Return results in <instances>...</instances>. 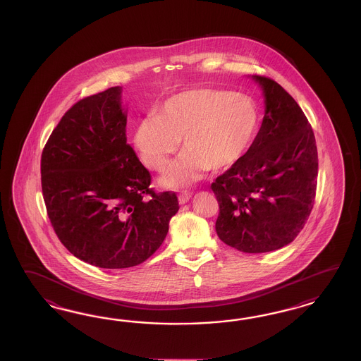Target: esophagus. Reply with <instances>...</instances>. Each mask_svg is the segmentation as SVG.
<instances>
[{
    "instance_id": "obj_1",
    "label": "esophagus",
    "mask_w": 361,
    "mask_h": 361,
    "mask_svg": "<svg viewBox=\"0 0 361 361\" xmlns=\"http://www.w3.org/2000/svg\"><path fill=\"white\" fill-rule=\"evenodd\" d=\"M192 192L190 190H183L180 195H178V201H180V204H185L189 201V198L192 197Z\"/></svg>"
}]
</instances>
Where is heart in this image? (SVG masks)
I'll list each match as a JSON object with an SVG mask.
<instances>
[{
	"label": "heart",
	"instance_id": "1",
	"mask_svg": "<svg viewBox=\"0 0 361 361\" xmlns=\"http://www.w3.org/2000/svg\"><path fill=\"white\" fill-rule=\"evenodd\" d=\"M258 121V107L249 97L195 88L166 99L157 115L139 121L135 144L144 164L161 172L181 139L185 151L161 180L163 185L177 188L196 181L208 169L234 164L250 145Z\"/></svg>",
	"mask_w": 361,
	"mask_h": 361
}]
</instances>
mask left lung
<instances>
[{
    "instance_id": "obj_1",
    "label": "left lung",
    "mask_w": 361,
    "mask_h": 361,
    "mask_svg": "<svg viewBox=\"0 0 361 361\" xmlns=\"http://www.w3.org/2000/svg\"><path fill=\"white\" fill-rule=\"evenodd\" d=\"M262 86L266 112L250 148L212 183L219 240L243 252L278 250L295 240L314 208L317 142L294 98L271 78Z\"/></svg>"
}]
</instances>
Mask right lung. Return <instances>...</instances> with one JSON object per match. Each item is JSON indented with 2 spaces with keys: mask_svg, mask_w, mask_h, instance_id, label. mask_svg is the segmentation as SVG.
Here are the masks:
<instances>
[{
  "mask_svg": "<svg viewBox=\"0 0 361 361\" xmlns=\"http://www.w3.org/2000/svg\"><path fill=\"white\" fill-rule=\"evenodd\" d=\"M121 87L78 100L44 144L41 183L47 216L66 249L102 269L147 261L178 210L127 144Z\"/></svg>",
  "mask_w": 361,
  "mask_h": 361,
  "instance_id": "1",
  "label": "right lung"
}]
</instances>
